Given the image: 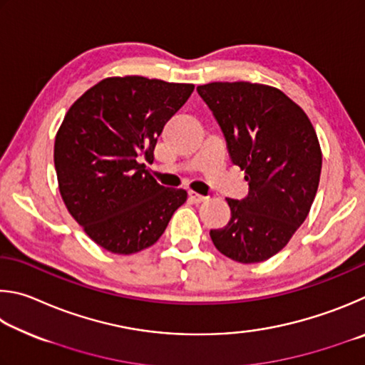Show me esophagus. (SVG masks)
Returning <instances> with one entry per match:
<instances>
[{"label":"esophagus","mask_w":365,"mask_h":365,"mask_svg":"<svg viewBox=\"0 0 365 365\" xmlns=\"http://www.w3.org/2000/svg\"><path fill=\"white\" fill-rule=\"evenodd\" d=\"M189 199L192 200L194 203H200V202H205L208 197L202 195V194H197V192H194V190H189Z\"/></svg>","instance_id":"1"}]
</instances>
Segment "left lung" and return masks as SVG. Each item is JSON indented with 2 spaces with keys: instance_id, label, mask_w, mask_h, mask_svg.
I'll list each match as a JSON object with an SVG mask.
<instances>
[{
  "instance_id": "left-lung-1",
  "label": "left lung",
  "mask_w": 365,
  "mask_h": 365,
  "mask_svg": "<svg viewBox=\"0 0 365 365\" xmlns=\"http://www.w3.org/2000/svg\"><path fill=\"white\" fill-rule=\"evenodd\" d=\"M197 93L250 186L245 199H227L231 220L210 237L239 263L269 259L289 244L314 202L322 168L317 134L302 107L276 88L216 81Z\"/></svg>"
}]
</instances>
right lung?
<instances>
[{
    "label": "right lung",
    "instance_id": "add662e5",
    "mask_svg": "<svg viewBox=\"0 0 365 365\" xmlns=\"http://www.w3.org/2000/svg\"><path fill=\"white\" fill-rule=\"evenodd\" d=\"M194 85L144 76L106 78L68 108L54 143L59 190L70 215L107 252L131 255L162 237L187 199L150 176L157 139Z\"/></svg>",
    "mask_w": 365,
    "mask_h": 365
}]
</instances>
